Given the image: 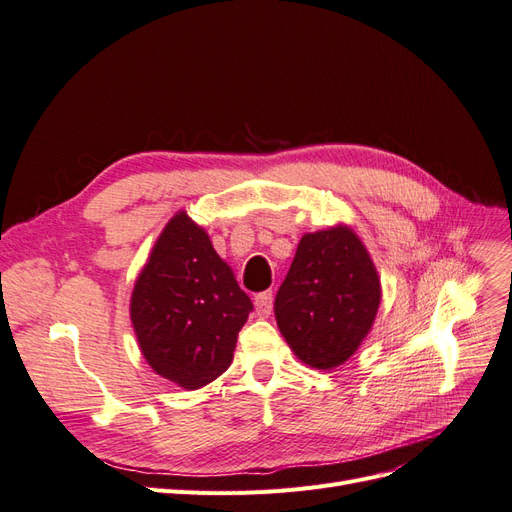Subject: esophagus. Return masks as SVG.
Instances as JSON below:
<instances>
[{"label": "esophagus", "instance_id": "esophagus-1", "mask_svg": "<svg viewBox=\"0 0 512 512\" xmlns=\"http://www.w3.org/2000/svg\"><path fill=\"white\" fill-rule=\"evenodd\" d=\"M254 307H256V314H258L260 318H269V316H271V309H273V292L267 290V292L256 294Z\"/></svg>", "mask_w": 512, "mask_h": 512}]
</instances>
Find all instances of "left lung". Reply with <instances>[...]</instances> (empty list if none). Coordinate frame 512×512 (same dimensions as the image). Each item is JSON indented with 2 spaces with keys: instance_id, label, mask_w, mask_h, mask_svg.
Masks as SVG:
<instances>
[{
  "instance_id": "8db88e82",
  "label": "left lung",
  "mask_w": 512,
  "mask_h": 512,
  "mask_svg": "<svg viewBox=\"0 0 512 512\" xmlns=\"http://www.w3.org/2000/svg\"><path fill=\"white\" fill-rule=\"evenodd\" d=\"M382 301L378 269L348 224L305 232L275 297L290 350L312 369L344 365L369 335Z\"/></svg>"
}]
</instances>
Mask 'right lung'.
Masks as SVG:
<instances>
[{
	"label": "right lung",
	"mask_w": 512,
	"mask_h": 512,
	"mask_svg": "<svg viewBox=\"0 0 512 512\" xmlns=\"http://www.w3.org/2000/svg\"><path fill=\"white\" fill-rule=\"evenodd\" d=\"M252 312L235 273L203 226L177 211L138 273L130 320L145 361L185 391L203 389L232 363L237 335Z\"/></svg>",
	"instance_id": "1"
}]
</instances>
